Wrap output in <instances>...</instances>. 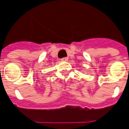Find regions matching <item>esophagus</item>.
I'll use <instances>...</instances> for the list:
<instances>
[{
	"label": "esophagus",
	"instance_id": "34e87169",
	"mask_svg": "<svg viewBox=\"0 0 129 129\" xmlns=\"http://www.w3.org/2000/svg\"><path fill=\"white\" fill-rule=\"evenodd\" d=\"M68 60V58H66V57H64V58H61L62 61H67Z\"/></svg>",
	"mask_w": 129,
	"mask_h": 129
}]
</instances>
